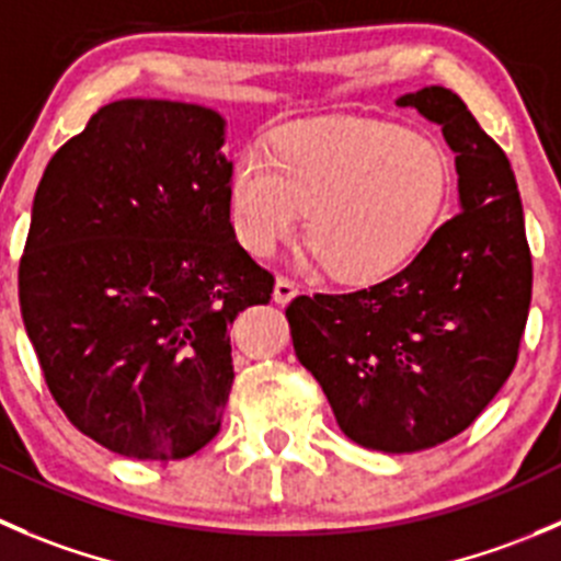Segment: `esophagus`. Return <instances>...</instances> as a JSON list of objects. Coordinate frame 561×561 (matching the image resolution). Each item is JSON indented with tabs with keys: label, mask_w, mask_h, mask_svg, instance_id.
Segmentation results:
<instances>
[{
	"label": "esophagus",
	"mask_w": 561,
	"mask_h": 561,
	"mask_svg": "<svg viewBox=\"0 0 561 561\" xmlns=\"http://www.w3.org/2000/svg\"><path fill=\"white\" fill-rule=\"evenodd\" d=\"M298 296V285L287 276H276V285H274V301L276 304H287L290 298Z\"/></svg>",
	"instance_id": "obj_1"
}]
</instances>
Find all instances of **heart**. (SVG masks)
Segmentation results:
<instances>
[{
	"mask_svg": "<svg viewBox=\"0 0 561 561\" xmlns=\"http://www.w3.org/2000/svg\"><path fill=\"white\" fill-rule=\"evenodd\" d=\"M453 188L436 139L394 123L331 117L279 130L274 153L249 148L230 181V219L252 254L304 227L314 257L342 282L373 285L422 249Z\"/></svg>",
	"mask_w": 561,
	"mask_h": 561,
	"instance_id": "obj_1",
	"label": "heart"
}]
</instances>
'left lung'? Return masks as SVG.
Listing matches in <instances>:
<instances>
[{
    "mask_svg": "<svg viewBox=\"0 0 561 561\" xmlns=\"http://www.w3.org/2000/svg\"><path fill=\"white\" fill-rule=\"evenodd\" d=\"M455 150L460 210L389 279L314 293L285 309L296 356L342 433L378 453H419L480 416L515 369L531 301L524 205L504 150L447 87L408 92Z\"/></svg>",
    "mask_w": 561,
    "mask_h": 561,
    "instance_id": "obj_1",
    "label": "left lung"
}]
</instances>
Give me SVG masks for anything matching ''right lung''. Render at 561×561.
Returning a JSON list of instances; mask_svg holds the SVG:
<instances>
[{"mask_svg": "<svg viewBox=\"0 0 561 561\" xmlns=\"http://www.w3.org/2000/svg\"><path fill=\"white\" fill-rule=\"evenodd\" d=\"M225 119L181 101L98 108L48 161L19 301L48 391L84 436L136 460L214 442L230 325L274 274L238 243Z\"/></svg>", "mask_w": 561, "mask_h": 561, "instance_id": "right-lung-1", "label": "right lung"}]
</instances>
